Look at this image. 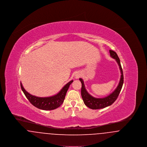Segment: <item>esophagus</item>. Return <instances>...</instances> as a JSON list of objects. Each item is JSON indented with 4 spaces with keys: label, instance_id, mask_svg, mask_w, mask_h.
Here are the masks:
<instances>
[{
    "label": "esophagus",
    "instance_id": "obj_1",
    "mask_svg": "<svg viewBox=\"0 0 147 147\" xmlns=\"http://www.w3.org/2000/svg\"><path fill=\"white\" fill-rule=\"evenodd\" d=\"M80 77V74H79V73H77V74L75 75V77H76V78H79Z\"/></svg>",
    "mask_w": 147,
    "mask_h": 147
}]
</instances>
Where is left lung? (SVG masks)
Returning <instances> with one entry per match:
<instances>
[{"mask_svg": "<svg viewBox=\"0 0 147 147\" xmlns=\"http://www.w3.org/2000/svg\"><path fill=\"white\" fill-rule=\"evenodd\" d=\"M110 56L115 59L119 64V69L121 71V78L119 80V85L116 89L110 94L107 96L103 98H96L90 95L88 91H86L85 85H84V82L82 78H79V80L82 83V89H81V95L82 97L83 100L84 104L89 107L90 109L93 110L96 109H103L106 107L112 105V104L116 100V99L119 96V94L122 88V85L123 84V74L122 68L121 67V65L120 63V60L119 59V57L117 56V53L112 50H110Z\"/></svg>", "mask_w": 147, "mask_h": 147, "instance_id": "left-lung-1", "label": "left lung"}]
</instances>
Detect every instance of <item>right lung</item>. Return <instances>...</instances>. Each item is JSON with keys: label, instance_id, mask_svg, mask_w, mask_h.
Instances as JSON below:
<instances>
[{"label": "right lung", "instance_id": "obj_1", "mask_svg": "<svg viewBox=\"0 0 147 147\" xmlns=\"http://www.w3.org/2000/svg\"><path fill=\"white\" fill-rule=\"evenodd\" d=\"M73 82V80H71L65 85L57 94L52 96L46 98H40L32 95L25 90L21 83L20 85L21 90L32 105L38 109L43 110H52L58 108L63 104L66 93L68 90L69 85Z\"/></svg>", "mask_w": 147, "mask_h": 147}]
</instances>
